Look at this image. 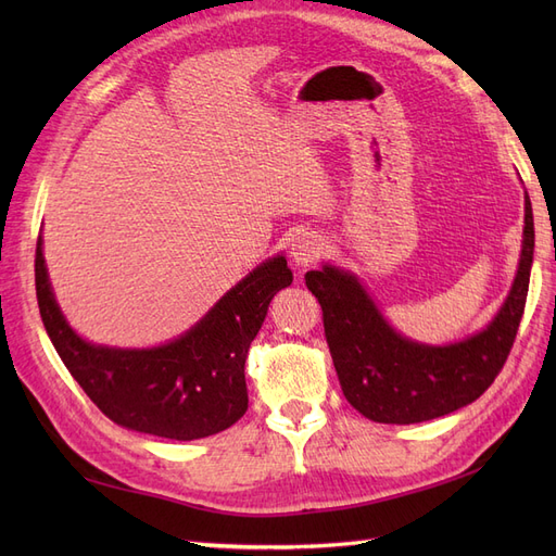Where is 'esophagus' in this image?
I'll return each instance as SVG.
<instances>
[{
    "instance_id": "esophagus-1",
    "label": "esophagus",
    "mask_w": 556,
    "mask_h": 556,
    "mask_svg": "<svg viewBox=\"0 0 556 556\" xmlns=\"http://www.w3.org/2000/svg\"><path fill=\"white\" fill-rule=\"evenodd\" d=\"M323 252H325L323 239H319L317 233H313V231H304V233H299V237L292 241L290 257H292V264H294V266L308 268V266H313L319 257H323Z\"/></svg>"
}]
</instances>
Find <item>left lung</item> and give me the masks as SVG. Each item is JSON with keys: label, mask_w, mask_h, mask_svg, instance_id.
Listing matches in <instances>:
<instances>
[{"label": "left lung", "mask_w": 556, "mask_h": 556, "mask_svg": "<svg viewBox=\"0 0 556 556\" xmlns=\"http://www.w3.org/2000/svg\"><path fill=\"white\" fill-rule=\"evenodd\" d=\"M533 211L525 197V241L508 299L482 331L452 345H425L396 333L359 280L325 264L306 274L323 306L341 390L364 417L382 425H415L473 403L506 364L525 315L533 262Z\"/></svg>", "instance_id": "left-lung-1"}]
</instances>
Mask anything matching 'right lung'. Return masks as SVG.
<instances>
[{
  "label": "right lung",
  "mask_w": 556,
  "mask_h": 556,
  "mask_svg": "<svg viewBox=\"0 0 556 556\" xmlns=\"http://www.w3.org/2000/svg\"><path fill=\"white\" fill-rule=\"evenodd\" d=\"M35 278L43 327L83 392L115 425L172 441L206 439L243 417L248 348L274 294L292 285L288 260L278 255L233 285L180 339L121 350L83 341L66 325L50 290L41 237Z\"/></svg>",
  "instance_id": "add662e5"
}]
</instances>
